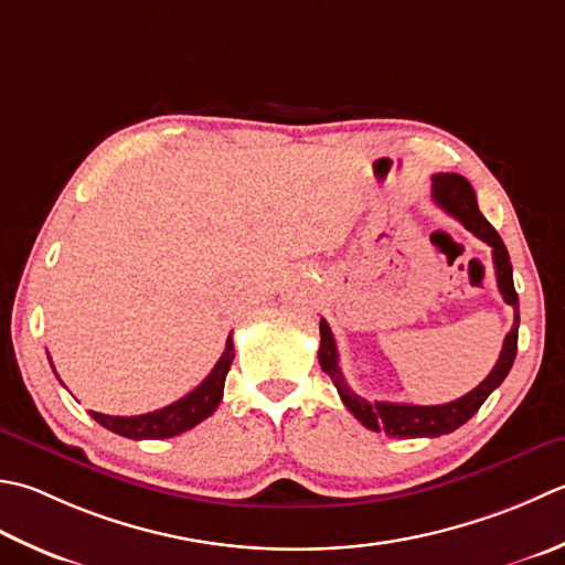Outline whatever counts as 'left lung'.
Here are the masks:
<instances>
[{"mask_svg": "<svg viewBox=\"0 0 565 565\" xmlns=\"http://www.w3.org/2000/svg\"><path fill=\"white\" fill-rule=\"evenodd\" d=\"M434 201L446 210L448 215L460 220L466 230H470L475 237L488 242L492 247V262L497 274V286L507 303L514 308V326L504 338V345L500 352V360L492 367V372L484 377L472 392L460 396L456 402L438 404V406H416V404H392V402H367L360 394L350 390L345 382V374L340 370V358L330 326L320 318V348H318V362L323 372L328 374L333 384L338 386V394L348 412L358 418L362 426L370 430H384L392 438H436L450 434V430L460 428L466 422L478 414V408L484 399L504 382L510 374L514 358H516V338H519V296L514 291L512 279V262L510 252H507L502 237L497 230L484 220L480 213L478 201H475L472 185L458 173H436L434 175Z\"/></svg>", "mask_w": 565, "mask_h": 565, "instance_id": "8db88e82", "label": "left lung"}]
</instances>
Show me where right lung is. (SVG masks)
I'll return each mask as SVG.
<instances>
[{
  "instance_id": "add662e5",
  "label": "right lung",
  "mask_w": 565,
  "mask_h": 565,
  "mask_svg": "<svg viewBox=\"0 0 565 565\" xmlns=\"http://www.w3.org/2000/svg\"><path fill=\"white\" fill-rule=\"evenodd\" d=\"M232 360H235V342H232V335H227L223 358L217 360L213 372H210L191 394H185L183 399L163 406L159 412L141 414V416H107L97 412H90V416L99 426H105L107 430H113V434H119L125 438L157 440V438L179 436L183 430L198 426L203 418H207L215 412L220 399H223L225 377L230 372Z\"/></svg>"
}]
</instances>
